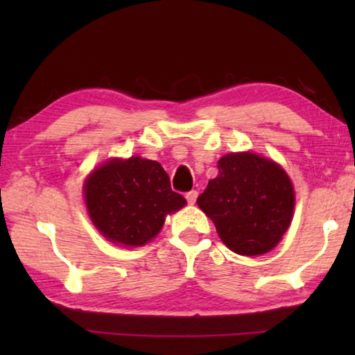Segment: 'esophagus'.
<instances>
[{"label":"esophagus","instance_id":"obj_1","mask_svg":"<svg viewBox=\"0 0 355 355\" xmlns=\"http://www.w3.org/2000/svg\"><path fill=\"white\" fill-rule=\"evenodd\" d=\"M184 197H186V200H188L189 205H194L196 200H197V197H199V192H197V191H189V192H186Z\"/></svg>","mask_w":355,"mask_h":355}]
</instances>
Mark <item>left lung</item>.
I'll return each instance as SVG.
<instances>
[{
    "label": "left lung",
    "instance_id": "obj_1",
    "mask_svg": "<svg viewBox=\"0 0 355 355\" xmlns=\"http://www.w3.org/2000/svg\"><path fill=\"white\" fill-rule=\"evenodd\" d=\"M218 169L197 205L214 222L222 243L245 257L274 249L294 211L290 177L272 159L250 152L222 156Z\"/></svg>",
    "mask_w": 355,
    "mask_h": 355
}]
</instances>
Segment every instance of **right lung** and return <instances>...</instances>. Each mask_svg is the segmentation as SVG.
<instances>
[{
    "mask_svg": "<svg viewBox=\"0 0 355 355\" xmlns=\"http://www.w3.org/2000/svg\"><path fill=\"white\" fill-rule=\"evenodd\" d=\"M84 200L97 230L123 248L148 243L166 216L186 205L161 164L141 156L112 158L95 169L84 183Z\"/></svg>",
    "mask_w": 355,
    "mask_h": 355,
    "instance_id": "add662e5",
    "label": "right lung"
}]
</instances>
